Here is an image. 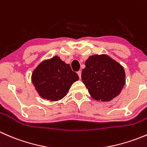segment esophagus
<instances>
[{"label": "esophagus", "instance_id": "1", "mask_svg": "<svg viewBox=\"0 0 147 147\" xmlns=\"http://www.w3.org/2000/svg\"><path fill=\"white\" fill-rule=\"evenodd\" d=\"M78 75H79V78H81V74H82V72H81V70L78 71Z\"/></svg>", "mask_w": 147, "mask_h": 147}]
</instances>
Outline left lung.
I'll use <instances>...</instances> for the list:
<instances>
[{"mask_svg": "<svg viewBox=\"0 0 147 147\" xmlns=\"http://www.w3.org/2000/svg\"><path fill=\"white\" fill-rule=\"evenodd\" d=\"M82 82L94 100L109 102L121 92L125 84V72L119 63L107 55H94L85 61Z\"/></svg>", "mask_w": 147, "mask_h": 147, "instance_id": "left-lung-1", "label": "left lung"}]
</instances>
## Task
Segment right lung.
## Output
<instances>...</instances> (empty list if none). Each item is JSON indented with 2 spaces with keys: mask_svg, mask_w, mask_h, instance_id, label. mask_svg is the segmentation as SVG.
I'll return each mask as SVG.
<instances>
[{
  "mask_svg": "<svg viewBox=\"0 0 147 147\" xmlns=\"http://www.w3.org/2000/svg\"><path fill=\"white\" fill-rule=\"evenodd\" d=\"M32 82L42 98L58 101L66 96L79 76L58 56L40 63L32 74Z\"/></svg>",
  "mask_w": 147,
  "mask_h": 147,
  "instance_id": "add662e5",
  "label": "right lung"
}]
</instances>
